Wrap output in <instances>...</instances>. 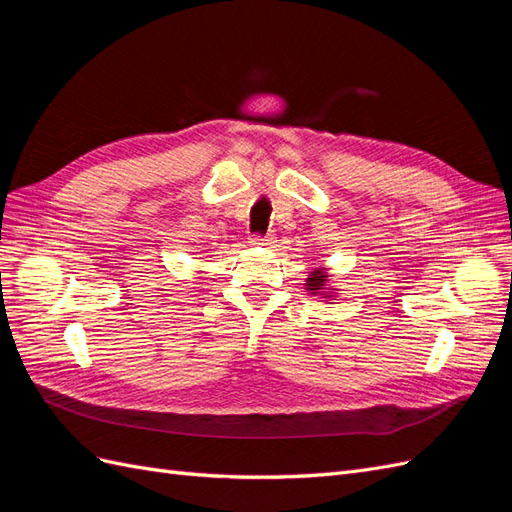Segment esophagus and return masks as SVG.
I'll list each match as a JSON object with an SVG mask.
<instances>
[{
	"instance_id": "1",
	"label": "esophagus",
	"mask_w": 512,
	"mask_h": 512,
	"mask_svg": "<svg viewBox=\"0 0 512 512\" xmlns=\"http://www.w3.org/2000/svg\"><path fill=\"white\" fill-rule=\"evenodd\" d=\"M275 237L273 235H265V237H252L250 245H273Z\"/></svg>"
}]
</instances>
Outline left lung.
<instances>
[{
    "mask_svg": "<svg viewBox=\"0 0 512 512\" xmlns=\"http://www.w3.org/2000/svg\"><path fill=\"white\" fill-rule=\"evenodd\" d=\"M305 290L312 294V297H322L324 301H333L337 288L331 284V275L324 267H316L309 271V275L305 277Z\"/></svg>",
    "mask_w": 512,
    "mask_h": 512,
    "instance_id": "left-lung-1",
    "label": "left lung"
}]
</instances>
